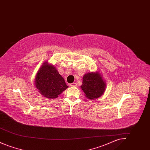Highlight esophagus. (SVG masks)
I'll use <instances>...</instances> for the list:
<instances>
[{"instance_id":"obj_1","label":"esophagus","mask_w":150,"mask_h":150,"mask_svg":"<svg viewBox=\"0 0 150 150\" xmlns=\"http://www.w3.org/2000/svg\"><path fill=\"white\" fill-rule=\"evenodd\" d=\"M70 86H77V84L75 83H71V84H70Z\"/></svg>"}]
</instances>
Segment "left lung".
<instances>
[{
  "instance_id": "obj_1",
  "label": "left lung",
  "mask_w": 150,
  "mask_h": 150,
  "mask_svg": "<svg viewBox=\"0 0 150 150\" xmlns=\"http://www.w3.org/2000/svg\"><path fill=\"white\" fill-rule=\"evenodd\" d=\"M105 81L99 72H88L83 76L81 88L86 97L95 100L100 97L105 91Z\"/></svg>"
}]
</instances>
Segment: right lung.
I'll list each match as a JSON object with an SVG mask.
<instances>
[{"label":"right lung","instance_id":"right-lung-1","mask_svg":"<svg viewBox=\"0 0 150 150\" xmlns=\"http://www.w3.org/2000/svg\"><path fill=\"white\" fill-rule=\"evenodd\" d=\"M35 85L39 93L47 98H56L68 86L56 67L45 62L37 72Z\"/></svg>","mask_w":150,"mask_h":150}]
</instances>
